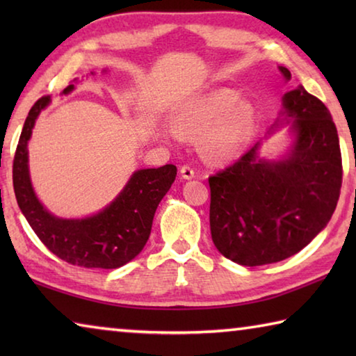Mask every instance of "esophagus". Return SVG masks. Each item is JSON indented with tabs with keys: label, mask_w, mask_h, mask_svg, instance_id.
Here are the masks:
<instances>
[{
	"label": "esophagus",
	"mask_w": 356,
	"mask_h": 356,
	"mask_svg": "<svg viewBox=\"0 0 356 356\" xmlns=\"http://www.w3.org/2000/svg\"><path fill=\"white\" fill-rule=\"evenodd\" d=\"M180 174H182L184 179L188 180V179L195 177V170H193V168L188 165H184V166H180Z\"/></svg>",
	"instance_id": "esophagus-1"
}]
</instances>
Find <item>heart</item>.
I'll list each match as a JSON object with an SVG mask.
<instances>
[{
  "mask_svg": "<svg viewBox=\"0 0 356 356\" xmlns=\"http://www.w3.org/2000/svg\"><path fill=\"white\" fill-rule=\"evenodd\" d=\"M231 89L197 95L176 116V129L185 136H200L201 150L215 163H227L242 154L254 124V108L238 100Z\"/></svg>",
  "mask_w": 356,
  "mask_h": 356,
  "instance_id": "1",
  "label": "heart"
}]
</instances>
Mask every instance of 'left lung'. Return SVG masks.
<instances>
[{
  "label": "left lung",
  "instance_id": "1",
  "mask_svg": "<svg viewBox=\"0 0 356 356\" xmlns=\"http://www.w3.org/2000/svg\"><path fill=\"white\" fill-rule=\"evenodd\" d=\"M287 80L291 72L280 67ZM295 143L280 161L252 147L209 177L210 232L222 256L246 267L284 261L303 250L333 215L342 156L328 108L298 86L284 94Z\"/></svg>",
  "mask_w": 356,
  "mask_h": 356
}]
</instances>
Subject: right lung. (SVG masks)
Instances as JSON below:
<instances>
[{
  "label": "right lung",
  "mask_w": 356,
  "mask_h": 356,
  "mask_svg": "<svg viewBox=\"0 0 356 356\" xmlns=\"http://www.w3.org/2000/svg\"><path fill=\"white\" fill-rule=\"evenodd\" d=\"M69 84L63 94H69ZM50 104L44 95L33 105L17 144L12 180L17 202L35 236L53 254L86 268H118L140 254L152 229L155 210L171 188L177 168L136 171L120 195L100 213L84 220H61L48 213L34 195L28 172V140L35 119Z\"/></svg>",
  "instance_id": "add662e5"
}]
</instances>
